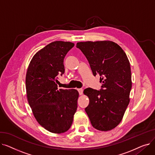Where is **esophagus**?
<instances>
[{
  "mask_svg": "<svg viewBox=\"0 0 155 155\" xmlns=\"http://www.w3.org/2000/svg\"><path fill=\"white\" fill-rule=\"evenodd\" d=\"M78 92H79V94H80V95H82L84 90H83L82 88H78Z\"/></svg>",
  "mask_w": 155,
  "mask_h": 155,
  "instance_id": "obj_1",
  "label": "esophagus"
}]
</instances>
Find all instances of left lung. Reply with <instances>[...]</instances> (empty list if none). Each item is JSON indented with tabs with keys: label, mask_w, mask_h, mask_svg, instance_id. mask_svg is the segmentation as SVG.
Wrapping results in <instances>:
<instances>
[{
	"label": "left lung",
	"mask_w": 155,
	"mask_h": 155,
	"mask_svg": "<svg viewBox=\"0 0 155 155\" xmlns=\"http://www.w3.org/2000/svg\"><path fill=\"white\" fill-rule=\"evenodd\" d=\"M76 46L85 56L94 75H100L102 83L100 91L84 90L89 99L85 112L94 128L110 131L120 123L130 101L131 71L127 55L110 41L79 42Z\"/></svg>",
	"instance_id": "obj_1"
}]
</instances>
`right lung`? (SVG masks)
I'll use <instances>...</instances> for the list:
<instances>
[{"mask_svg": "<svg viewBox=\"0 0 155 155\" xmlns=\"http://www.w3.org/2000/svg\"><path fill=\"white\" fill-rule=\"evenodd\" d=\"M75 44L56 41L32 57L26 75L28 103L38 123L53 133L67 131L77 109L75 89H58V75L64 73L63 60Z\"/></svg>", "mask_w": 155, "mask_h": 155, "instance_id": "add662e5", "label": "right lung"}]
</instances>
